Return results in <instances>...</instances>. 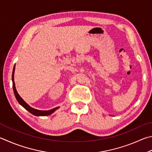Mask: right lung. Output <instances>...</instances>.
I'll return each instance as SVG.
<instances>
[{
  "mask_svg": "<svg viewBox=\"0 0 152 152\" xmlns=\"http://www.w3.org/2000/svg\"><path fill=\"white\" fill-rule=\"evenodd\" d=\"M15 66L13 68V71H12V74L13 91H14V93H15V95L16 100H17L18 103L20 104L22 106L24 107L26 110H28V111L30 113H31L32 114L37 115V116H46V115H50L52 114V113L56 111L57 109L59 108V107H55V108H53V109L50 110H38L33 108V107H30L29 105L27 104L23 100V99L20 97V95L18 94L17 91H16V90L15 81H14V74H15Z\"/></svg>",
  "mask_w": 152,
  "mask_h": 152,
  "instance_id": "1",
  "label": "right lung"
}]
</instances>
